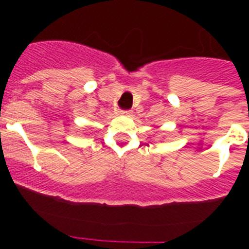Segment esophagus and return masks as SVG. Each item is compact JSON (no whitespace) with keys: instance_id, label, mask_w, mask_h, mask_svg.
Listing matches in <instances>:
<instances>
[{"instance_id":"obj_1","label":"esophagus","mask_w":249,"mask_h":249,"mask_svg":"<svg viewBox=\"0 0 249 249\" xmlns=\"http://www.w3.org/2000/svg\"><path fill=\"white\" fill-rule=\"evenodd\" d=\"M120 113L121 115H125V116H130V115H132V111H130V109H121Z\"/></svg>"}]
</instances>
